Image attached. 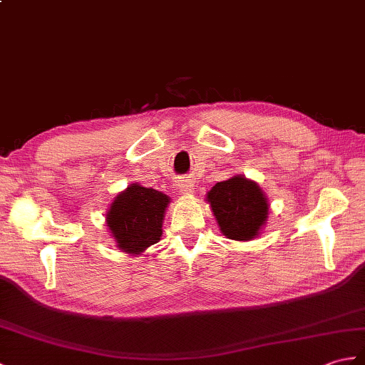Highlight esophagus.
Returning <instances> with one entry per match:
<instances>
[{"label": "esophagus", "mask_w": 365, "mask_h": 365, "mask_svg": "<svg viewBox=\"0 0 365 365\" xmlns=\"http://www.w3.org/2000/svg\"><path fill=\"white\" fill-rule=\"evenodd\" d=\"M179 190L183 194H191L194 188H192V183L190 180H180L179 182Z\"/></svg>", "instance_id": "34e87169"}]
</instances>
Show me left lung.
Here are the masks:
<instances>
[{
	"mask_svg": "<svg viewBox=\"0 0 365 365\" xmlns=\"http://www.w3.org/2000/svg\"><path fill=\"white\" fill-rule=\"evenodd\" d=\"M219 228L228 240L250 241L257 238L269 215L266 194L257 182L235 175L216 183L207 194Z\"/></svg>",
	"mask_w": 365,
	"mask_h": 365,
	"instance_id": "obj_1",
	"label": "left lung"
}]
</instances>
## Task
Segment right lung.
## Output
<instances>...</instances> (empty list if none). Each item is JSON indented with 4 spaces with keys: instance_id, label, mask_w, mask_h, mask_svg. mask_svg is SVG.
Masks as SVG:
<instances>
[{
    "instance_id": "obj_1",
    "label": "right lung",
    "mask_w": 365,
    "mask_h": 365,
    "mask_svg": "<svg viewBox=\"0 0 365 365\" xmlns=\"http://www.w3.org/2000/svg\"><path fill=\"white\" fill-rule=\"evenodd\" d=\"M169 199L162 191L132 183L118 194L110 205L106 222L116 247L140 255L160 241L162 225Z\"/></svg>"
}]
</instances>
